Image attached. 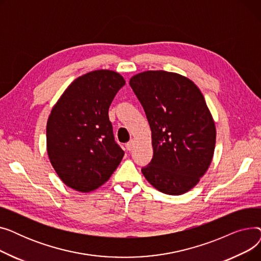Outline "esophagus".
Segmentation results:
<instances>
[{"instance_id": "obj_1", "label": "esophagus", "mask_w": 261, "mask_h": 261, "mask_svg": "<svg viewBox=\"0 0 261 261\" xmlns=\"http://www.w3.org/2000/svg\"><path fill=\"white\" fill-rule=\"evenodd\" d=\"M133 147H134V141H133V140H131L130 142H128V143L126 144V148H127L128 151H131V150L133 149Z\"/></svg>"}]
</instances>
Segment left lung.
<instances>
[{"instance_id": "1", "label": "left lung", "mask_w": 261, "mask_h": 261, "mask_svg": "<svg viewBox=\"0 0 261 261\" xmlns=\"http://www.w3.org/2000/svg\"><path fill=\"white\" fill-rule=\"evenodd\" d=\"M151 128L153 156L142 172L164 194L179 196L208 169L216 145L213 116L199 88L176 73L147 71L130 79Z\"/></svg>"}]
</instances>
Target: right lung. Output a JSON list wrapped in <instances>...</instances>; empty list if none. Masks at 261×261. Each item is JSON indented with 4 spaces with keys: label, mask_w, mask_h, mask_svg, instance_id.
Here are the masks:
<instances>
[{
    "label": "right lung",
    "mask_w": 261,
    "mask_h": 261,
    "mask_svg": "<svg viewBox=\"0 0 261 261\" xmlns=\"http://www.w3.org/2000/svg\"><path fill=\"white\" fill-rule=\"evenodd\" d=\"M126 81L98 70L75 79L51 109L46 125L47 154L68 187L97 189L115 171L125 152L115 142L109 108Z\"/></svg>",
    "instance_id": "obj_1"
}]
</instances>
